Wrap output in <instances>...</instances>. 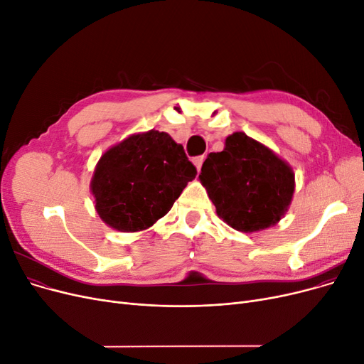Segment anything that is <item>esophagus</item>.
Returning a JSON list of instances; mask_svg holds the SVG:
<instances>
[{
  "mask_svg": "<svg viewBox=\"0 0 364 364\" xmlns=\"http://www.w3.org/2000/svg\"><path fill=\"white\" fill-rule=\"evenodd\" d=\"M204 155H200V157H196L193 161H194V164H196V167H197V170L200 171L201 170V166H203V163H204Z\"/></svg>",
  "mask_w": 364,
  "mask_h": 364,
  "instance_id": "34e87169",
  "label": "esophagus"
}]
</instances>
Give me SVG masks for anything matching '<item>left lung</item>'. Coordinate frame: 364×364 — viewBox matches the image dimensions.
<instances>
[{"mask_svg":"<svg viewBox=\"0 0 364 364\" xmlns=\"http://www.w3.org/2000/svg\"><path fill=\"white\" fill-rule=\"evenodd\" d=\"M198 178L219 218L241 232L279 222L295 191L287 163L243 132L228 136L223 151L207 155Z\"/></svg>","mask_w":364,"mask_h":364,"instance_id":"left-lung-1","label":"left lung"}]
</instances>
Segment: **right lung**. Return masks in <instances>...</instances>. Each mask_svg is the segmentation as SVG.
Returning a JSON list of instances; mask_svg holds the SVG:
<instances>
[{
  "label": "right lung",
  "mask_w": 364,
  "mask_h": 364,
  "mask_svg": "<svg viewBox=\"0 0 364 364\" xmlns=\"http://www.w3.org/2000/svg\"><path fill=\"white\" fill-rule=\"evenodd\" d=\"M197 175L183 146L159 130L133 134L99 160L92 179L96 210L109 227L134 232L163 218Z\"/></svg>",
  "instance_id": "right-lung-1"
}]
</instances>
